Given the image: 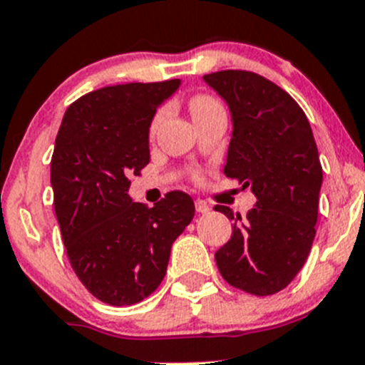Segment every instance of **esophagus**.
I'll return each instance as SVG.
<instances>
[{
	"label": "esophagus",
	"mask_w": 365,
	"mask_h": 365,
	"mask_svg": "<svg viewBox=\"0 0 365 365\" xmlns=\"http://www.w3.org/2000/svg\"><path fill=\"white\" fill-rule=\"evenodd\" d=\"M195 210H197V213H210L211 211V207H210V204H206L204 202V200H195Z\"/></svg>",
	"instance_id": "34e87169"
}]
</instances>
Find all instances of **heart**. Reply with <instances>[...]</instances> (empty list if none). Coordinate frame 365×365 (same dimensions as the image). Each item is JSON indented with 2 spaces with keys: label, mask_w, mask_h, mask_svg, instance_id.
I'll return each instance as SVG.
<instances>
[{
  "label": "heart",
  "mask_w": 365,
  "mask_h": 365,
  "mask_svg": "<svg viewBox=\"0 0 365 365\" xmlns=\"http://www.w3.org/2000/svg\"><path fill=\"white\" fill-rule=\"evenodd\" d=\"M217 109H222V106L213 98V96H210V95H197V96H193L192 102H190V110H192L193 118H199V116H202V114H207V113H211V110H217ZM163 118H165V110L163 109L158 110V114H155L154 120H152V125H150L152 133H154L155 128L159 127V123L163 121Z\"/></svg>",
  "instance_id": "b5f03b06"
}]
</instances>
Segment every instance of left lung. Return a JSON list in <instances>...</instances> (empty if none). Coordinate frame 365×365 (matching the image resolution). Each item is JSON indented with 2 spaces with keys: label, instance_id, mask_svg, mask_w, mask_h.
<instances>
[{
  "label": "left lung",
  "instance_id": "obj_1",
  "mask_svg": "<svg viewBox=\"0 0 365 365\" xmlns=\"http://www.w3.org/2000/svg\"><path fill=\"white\" fill-rule=\"evenodd\" d=\"M227 103L232 134L224 173L251 186L247 217L215 206L232 224L231 240L215 252L222 277L255 296L283 290L310 255L322 168L307 114L274 82L252 71L202 76Z\"/></svg>",
  "mask_w": 365,
  "mask_h": 365
}]
</instances>
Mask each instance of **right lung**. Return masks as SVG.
Wrapping results in <instances>:
<instances>
[{
  "label": "right lung",
  "mask_w": 365,
  "mask_h": 365,
  "mask_svg": "<svg viewBox=\"0 0 365 365\" xmlns=\"http://www.w3.org/2000/svg\"><path fill=\"white\" fill-rule=\"evenodd\" d=\"M180 81L96 89L68 107L51 158L53 206L73 270L113 307L150 296L166 274L172 244L195 215L185 192L147 207L128 197L130 175L150 161L158 107Z\"/></svg>",
  "instance_id": "right-lung-1"
}]
</instances>
